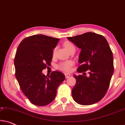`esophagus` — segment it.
<instances>
[{
  "mask_svg": "<svg viewBox=\"0 0 125 125\" xmlns=\"http://www.w3.org/2000/svg\"><path fill=\"white\" fill-rule=\"evenodd\" d=\"M71 76V74H69V73H65V78H69Z\"/></svg>",
  "mask_w": 125,
  "mask_h": 125,
  "instance_id": "1",
  "label": "esophagus"
}]
</instances>
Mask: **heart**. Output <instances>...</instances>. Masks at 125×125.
<instances>
[{
	"label": "heart",
	"mask_w": 125,
	"mask_h": 125,
	"mask_svg": "<svg viewBox=\"0 0 125 125\" xmlns=\"http://www.w3.org/2000/svg\"><path fill=\"white\" fill-rule=\"evenodd\" d=\"M64 45L68 51H69L70 49L72 48H74V46H73V44L69 42H65L64 43ZM55 52H56V49H54L53 52V54H54ZM73 61H64V62H61L60 64H59V65H58V68H59L60 69L62 70V71H64L65 72H69L71 70V68L72 66H73Z\"/></svg>",
	"instance_id": "b5f03b06"
}]
</instances>
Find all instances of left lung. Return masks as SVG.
<instances>
[{"mask_svg": "<svg viewBox=\"0 0 125 125\" xmlns=\"http://www.w3.org/2000/svg\"><path fill=\"white\" fill-rule=\"evenodd\" d=\"M81 49L78 73L89 70V76H73L76 83L72 91L73 100L82 105L97 103L105 96L113 74V56L106 39L93 32L67 38Z\"/></svg>", "mask_w": 125, "mask_h": 125, "instance_id": "left-lung-1", "label": "left lung"}]
</instances>
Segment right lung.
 <instances>
[{
    "mask_svg": "<svg viewBox=\"0 0 125 125\" xmlns=\"http://www.w3.org/2000/svg\"><path fill=\"white\" fill-rule=\"evenodd\" d=\"M60 39L35 35L23 39L17 49L14 60L15 76L25 96L34 105L45 106L55 98L57 89L65 77L52 72L48 76L42 71L50 66L53 50Z\"/></svg>",
    "mask_w": 125,
    "mask_h": 125,
    "instance_id": "obj_1",
    "label": "right lung"
}]
</instances>
